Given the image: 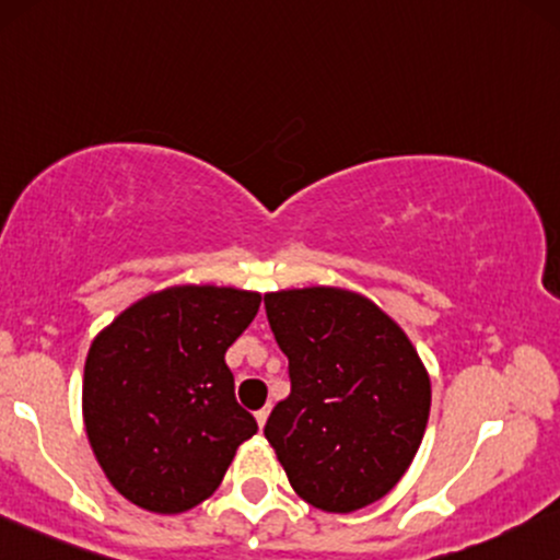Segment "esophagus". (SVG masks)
<instances>
[{
  "mask_svg": "<svg viewBox=\"0 0 560 560\" xmlns=\"http://www.w3.org/2000/svg\"><path fill=\"white\" fill-rule=\"evenodd\" d=\"M268 415H271V407H262V409H258V412H255V420H258V425H260V428L266 425Z\"/></svg>",
  "mask_w": 560,
  "mask_h": 560,
  "instance_id": "esophagus-1",
  "label": "esophagus"
}]
</instances>
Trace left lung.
<instances>
[{
	"label": "left lung",
	"mask_w": 560,
	"mask_h": 560,
	"mask_svg": "<svg viewBox=\"0 0 560 560\" xmlns=\"http://www.w3.org/2000/svg\"><path fill=\"white\" fill-rule=\"evenodd\" d=\"M262 305L292 383L262 433L315 509L370 506L401 480L425 435L430 378L412 341L345 289H292Z\"/></svg>",
	"instance_id": "8db88e82"
}]
</instances>
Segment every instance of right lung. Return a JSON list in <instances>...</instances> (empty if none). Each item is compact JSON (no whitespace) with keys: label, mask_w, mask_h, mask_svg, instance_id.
<instances>
[{"label":"right lung","mask_w":560,"mask_h":560,"mask_svg":"<svg viewBox=\"0 0 560 560\" xmlns=\"http://www.w3.org/2000/svg\"><path fill=\"white\" fill-rule=\"evenodd\" d=\"M258 307L260 294L242 289L172 287L127 307L91 345L85 433L135 506L156 514L198 506L224 480L240 443L258 433L224 362Z\"/></svg>","instance_id":"obj_1"}]
</instances>
